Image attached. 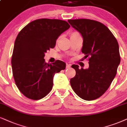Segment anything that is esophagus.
<instances>
[{
	"instance_id": "1",
	"label": "esophagus",
	"mask_w": 127,
	"mask_h": 127,
	"mask_svg": "<svg viewBox=\"0 0 127 127\" xmlns=\"http://www.w3.org/2000/svg\"><path fill=\"white\" fill-rule=\"evenodd\" d=\"M70 66H71V64H68V63L66 64V68H69V67H70Z\"/></svg>"
}]
</instances>
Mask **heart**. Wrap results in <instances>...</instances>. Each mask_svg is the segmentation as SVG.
Instances as JSON below:
<instances>
[{
    "label": "heart",
    "mask_w": 127,
    "mask_h": 127,
    "mask_svg": "<svg viewBox=\"0 0 127 127\" xmlns=\"http://www.w3.org/2000/svg\"><path fill=\"white\" fill-rule=\"evenodd\" d=\"M77 35H80L79 33H78V32H73V33H71V34H70V36H77Z\"/></svg>",
    "instance_id": "b5f03b06"
}]
</instances>
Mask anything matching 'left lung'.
<instances>
[{
  "instance_id": "1",
  "label": "left lung",
  "mask_w": 127,
  "mask_h": 127,
  "mask_svg": "<svg viewBox=\"0 0 127 127\" xmlns=\"http://www.w3.org/2000/svg\"><path fill=\"white\" fill-rule=\"evenodd\" d=\"M83 38L81 52L89 58V68L73 64L75 75L70 84L75 94L84 100H94L105 93L115 78L121 57L116 38L106 26L98 21L68 20Z\"/></svg>"
}]
</instances>
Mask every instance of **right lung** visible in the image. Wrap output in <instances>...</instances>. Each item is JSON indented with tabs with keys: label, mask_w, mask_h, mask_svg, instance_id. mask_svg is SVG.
Instances as JSON below:
<instances>
[{
	"label": "right lung",
	"mask_w": 127,
	"mask_h": 127,
	"mask_svg": "<svg viewBox=\"0 0 127 127\" xmlns=\"http://www.w3.org/2000/svg\"><path fill=\"white\" fill-rule=\"evenodd\" d=\"M70 28L65 21L40 19L19 33L11 62L16 85L25 97L37 100L52 90L54 74L64 70L65 63L59 60L46 63L45 53L55 47L59 36Z\"/></svg>",
	"instance_id": "1"
}]
</instances>
